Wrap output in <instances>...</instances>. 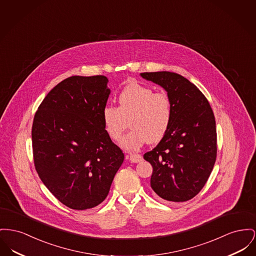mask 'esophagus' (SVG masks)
Returning <instances> with one entry per match:
<instances>
[{
    "mask_svg": "<svg viewBox=\"0 0 256 256\" xmlns=\"http://www.w3.org/2000/svg\"><path fill=\"white\" fill-rule=\"evenodd\" d=\"M130 160L134 164H137V162H140L142 160V156L140 154H132L130 156H128Z\"/></svg>",
    "mask_w": 256,
    "mask_h": 256,
    "instance_id": "esophagus-1",
    "label": "esophagus"
}]
</instances>
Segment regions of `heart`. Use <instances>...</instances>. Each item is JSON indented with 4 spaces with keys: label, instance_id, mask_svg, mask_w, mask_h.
I'll list each match as a JSON object with an SVG mask.
<instances>
[{
    "label": "heart",
    "instance_id": "obj_1",
    "mask_svg": "<svg viewBox=\"0 0 256 256\" xmlns=\"http://www.w3.org/2000/svg\"><path fill=\"white\" fill-rule=\"evenodd\" d=\"M118 104L119 107L104 108L102 122L108 136L119 141L128 126L126 120L130 119L132 130L120 141L124 149L139 150L148 141L156 143L164 137L173 115L172 102L166 94L130 83L118 96Z\"/></svg>",
    "mask_w": 256,
    "mask_h": 256
}]
</instances>
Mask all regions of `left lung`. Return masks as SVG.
<instances>
[{
  "label": "left lung",
  "mask_w": 256,
  "mask_h": 256,
  "mask_svg": "<svg viewBox=\"0 0 256 256\" xmlns=\"http://www.w3.org/2000/svg\"><path fill=\"white\" fill-rule=\"evenodd\" d=\"M140 76L167 92L173 115L158 146L144 154L152 166L150 186L160 198L188 201L202 190L216 158V120L204 94L184 76L170 72Z\"/></svg>",
  "instance_id": "8db88e82"
}]
</instances>
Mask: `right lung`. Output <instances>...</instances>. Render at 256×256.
I'll use <instances>...</instances> for the list:
<instances>
[{"label": "right lung", "mask_w": 256, "mask_h": 256, "mask_svg": "<svg viewBox=\"0 0 256 256\" xmlns=\"http://www.w3.org/2000/svg\"><path fill=\"white\" fill-rule=\"evenodd\" d=\"M106 76H72L50 90L32 122L36 170L66 207L100 204L124 156L106 134L102 110L110 94Z\"/></svg>", "instance_id": "right-lung-1"}]
</instances>
